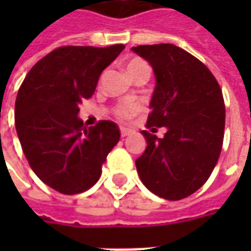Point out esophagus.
I'll return each mask as SVG.
<instances>
[{
  "label": "esophagus",
  "instance_id": "obj_1",
  "mask_svg": "<svg viewBox=\"0 0 251 251\" xmlns=\"http://www.w3.org/2000/svg\"><path fill=\"white\" fill-rule=\"evenodd\" d=\"M120 134H121V137L124 138V137H127V135L130 134V130H127V128H121Z\"/></svg>",
  "mask_w": 251,
  "mask_h": 251
}]
</instances>
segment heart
<instances>
[{
	"mask_svg": "<svg viewBox=\"0 0 251 251\" xmlns=\"http://www.w3.org/2000/svg\"><path fill=\"white\" fill-rule=\"evenodd\" d=\"M126 71H127V74L130 75L131 78H135V76L142 75V74L150 75L151 68L147 61H144L142 58H137L135 57V58H131V60H128L126 63ZM141 110H142V107H141L138 103H134V101H123V103H120L116 107L114 114L120 120H128L131 117L137 116Z\"/></svg>",
	"mask_w": 251,
	"mask_h": 251,
	"instance_id": "heart-1",
	"label": "heart"
}]
</instances>
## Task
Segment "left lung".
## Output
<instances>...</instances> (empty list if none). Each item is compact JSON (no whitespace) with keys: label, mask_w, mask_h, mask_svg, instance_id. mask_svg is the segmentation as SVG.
Listing matches in <instances>:
<instances>
[{"label":"left lung","mask_w":251,"mask_h":251,"mask_svg":"<svg viewBox=\"0 0 251 251\" xmlns=\"http://www.w3.org/2000/svg\"><path fill=\"white\" fill-rule=\"evenodd\" d=\"M132 51L151 64L156 79L147 127H166L163 138L142 131L147 148L135 160L137 172L160 198H186L207 181L221 155L222 91L204 64L175 44L137 46Z\"/></svg>","instance_id":"8db88e82"}]
</instances>
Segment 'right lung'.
<instances>
[{
	"instance_id": "add662e5",
	"label": "right lung",
	"mask_w": 251,
	"mask_h": 251,
	"mask_svg": "<svg viewBox=\"0 0 251 251\" xmlns=\"http://www.w3.org/2000/svg\"><path fill=\"white\" fill-rule=\"evenodd\" d=\"M123 50L124 44L58 47L34 64L18 91L15 127L25 156L36 176L61 194L91 188L120 140L116 123L88 128L78 113Z\"/></svg>"
}]
</instances>
